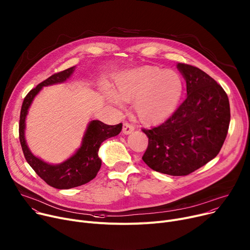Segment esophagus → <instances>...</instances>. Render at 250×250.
Returning <instances> with one entry per match:
<instances>
[{
    "label": "esophagus",
    "mask_w": 250,
    "mask_h": 250,
    "mask_svg": "<svg viewBox=\"0 0 250 250\" xmlns=\"http://www.w3.org/2000/svg\"><path fill=\"white\" fill-rule=\"evenodd\" d=\"M135 130V126L128 124V123H125L124 124V126H123V132L125 135H128L130 134V132H132Z\"/></svg>",
    "instance_id": "esophagus-1"
}]
</instances>
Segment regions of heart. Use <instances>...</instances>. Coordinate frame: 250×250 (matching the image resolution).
I'll use <instances>...</instances> for the list:
<instances>
[{"mask_svg":"<svg viewBox=\"0 0 250 250\" xmlns=\"http://www.w3.org/2000/svg\"><path fill=\"white\" fill-rule=\"evenodd\" d=\"M183 91L180 75L154 66L125 70L115 78L110 90H104L108 102H132L141 122L155 124L164 120L177 105Z\"/></svg>","mask_w":250,"mask_h":250,"instance_id":"1","label":"heart"}]
</instances>
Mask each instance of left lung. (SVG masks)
Instances as JSON below:
<instances>
[{
    "label": "left lung",
    "instance_id": "obj_1",
    "mask_svg": "<svg viewBox=\"0 0 250 250\" xmlns=\"http://www.w3.org/2000/svg\"><path fill=\"white\" fill-rule=\"evenodd\" d=\"M186 80L187 97L170 118L143 131L148 138L143 161L149 168L171 176H186L218 155L230 123L224 89L207 73L178 63Z\"/></svg>",
    "mask_w": 250,
    "mask_h": 250
}]
</instances>
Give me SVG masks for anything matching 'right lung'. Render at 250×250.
Segmentation results:
<instances>
[{"label":"right lung","mask_w":250,"mask_h":250,"mask_svg":"<svg viewBox=\"0 0 250 250\" xmlns=\"http://www.w3.org/2000/svg\"><path fill=\"white\" fill-rule=\"evenodd\" d=\"M74 70L75 66L55 73L32 89L24 98L20 114L19 138L26 161L41 179L56 189L78 187L94 179L102 167V160L98 157L99 147L105 140L118 136L123 127L122 124L108 125L101 121H91L83 135L81 146L70 158L60 164L46 163L32 154L25 139V128L26 116L33 101L44 86L65 82L72 75Z\"/></svg>","instance_id":"add662e5"}]
</instances>
